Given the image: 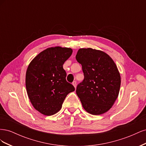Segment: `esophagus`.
I'll use <instances>...</instances> for the list:
<instances>
[{"mask_svg":"<svg viewBox=\"0 0 146 146\" xmlns=\"http://www.w3.org/2000/svg\"><path fill=\"white\" fill-rule=\"evenodd\" d=\"M72 85H74V86L75 87V88H76V85H77V83H76V81H74V82H72Z\"/></svg>","mask_w":146,"mask_h":146,"instance_id":"34e87169","label":"esophagus"}]
</instances>
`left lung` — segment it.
Listing matches in <instances>:
<instances>
[{
    "label": "left lung",
    "instance_id": "8db88e82",
    "mask_svg": "<svg viewBox=\"0 0 146 146\" xmlns=\"http://www.w3.org/2000/svg\"><path fill=\"white\" fill-rule=\"evenodd\" d=\"M76 58L84 74L76 89L83 108L93 115L108 111L117 98L121 86L116 64L106 53L91 48H80Z\"/></svg>",
    "mask_w": 146,
    "mask_h": 146
}]
</instances>
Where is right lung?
I'll use <instances>...</instances> for the list:
<instances>
[{"mask_svg":"<svg viewBox=\"0 0 146 146\" xmlns=\"http://www.w3.org/2000/svg\"><path fill=\"white\" fill-rule=\"evenodd\" d=\"M70 48L55 47L43 50L31 61L26 72L29 98L37 111L46 116L59 111L74 86L66 80L63 65L70 55Z\"/></svg>","mask_w":146,"mask_h":146,"instance_id":"1","label":"right lung"}]
</instances>
